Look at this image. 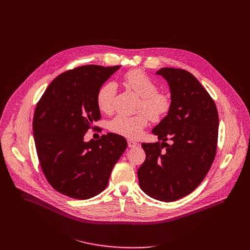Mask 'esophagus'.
<instances>
[{"label":"esophagus","mask_w":250,"mask_h":250,"mask_svg":"<svg viewBox=\"0 0 250 250\" xmlns=\"http://www.w3.org/2000/svg\"><path fill=\"white\" fill-rule=\"evenodd\" d=\"M127 142H128V146H129L130 148L135 147V146H137V144H138V143H136L135 141H133V140H128Z\"/></svg>","instance_id":"34e87169"}]
</instances>
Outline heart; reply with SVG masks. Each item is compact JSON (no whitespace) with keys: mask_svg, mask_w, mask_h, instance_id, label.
Here are the masks:
<instances>
[{"mask_svg":"<svg viewBox=\"0 0 250 250\" xmlns=\"http://www.w3.org/2000/svg\"><path fill=\"white\" fill-rule=\"evenodd\" d=\"M123 82L129 89L142 98L139 110L143 112L135 116L119 114L109 122L108 128L117 135L136 139L143 134V130L148 123V116L152 120L162 119L168 112L171 100L167 94L159 92L156 83L142 70L127 72ZM115 92L116 85L110 82L100 87L96 100L102 111L106 113L112 111Z\"/></svg>","mask_w":250,"mask_h":250,"instance_id":"1","label":"heart"}]
</instances>
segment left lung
I'll return each instance as SVG.
<instances>
[{
	"label": "left lung",
	"mask_w": 250,
	"mask_h": 250,
	"mask_svg": "<svg viewBox=\"0 0 250 250\" xmlns=\"http://www.w3.org/2000/svg\"><path fill=\"white\" fill-rule=\"evenodd\" d=\"M156 75L167 81L171 106L152 130L162 143L142 144L146 159L138 177L147 195L171 202L193 191L208 173L216 152L218 114L213 99L191 73L164 67ZM167 139L171 145L165 143Z\"/></svg>",
	"instance_id": "1"
}]
</instances>
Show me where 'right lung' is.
Listing matches in <instances>:
<instances>
[{"label":"right lung","mask_w":250,"mask_h":250,"mask_svg":"<svg viewBox=\"0 0 250 250\" xmlns=\"http://www.w3.org/2000/svg\"><path fill=\"white\" fill-rule=\"evenodd\" d=\"M120 66L84 65L58 76L36 107L33 131L40 167L50 185L76 199H88L107 188L125 138L108 133L100 140L83 137L100 120V87Z\"/></svg>","instance_id":"1"}]
</instances>
